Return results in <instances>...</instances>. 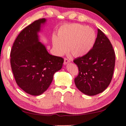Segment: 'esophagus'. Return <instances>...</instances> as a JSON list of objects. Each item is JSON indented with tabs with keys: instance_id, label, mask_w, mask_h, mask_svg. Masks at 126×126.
<instances>
[{
	"instance_id": "obj_1",
	"label": "esophagus",
	"mask_w": 126,
	"mask_h": 126,
	"mask_svg": "<svg viewBox=\"0 0 126 126\" xmlns=\"http://www.w3.org/2000/svg\"><path fill=\"white\" fill-rule=\"evenodd\" d=\"M70 62V61L69 60L67 59V58H65L64 59V63H64V65H66L67 63H69Z\"/></svg>"
}]
</instances>
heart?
Returning <instances> with one entry per match:
<instances>
[{
  "label": "heart",
  "instance_id": "obj_1",
  "mask_svg": "<svg viewBox=\"0 0 126 126\" xmlns=\"http://www.w3.org/2000/svg\"><path fill=\"white\" fill-rule=\"evenodd\" d=\"M96 32L92 27L77 23L63 26L59 29L58 37L53 36L52 41L55 52L62 56L69 49L75 57L88 54L94 47Z\"/></svg>",
  "mask_w": 126,
  "mask_h": 126
}]
</instances>
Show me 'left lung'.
Listing matches in <instances>:
<instances>
[{
  "mask_svg": "<svg viewBox=\"0 0 126 126\" xmlns=\"http://www.w3.org/2000/svg\"><path fill=\"white\" fill-rule=\"evenodd\" d=\"M73 62L79 70L75 83L82 93L94 96L103 92L110 85L114 70L115 54L110 40L100 29L92 50Z\"/></svg>",
  "mask_w": 126,
  "mask_h": 126,
  "instance_id": "8db88e82",
  "label": "left lung"
}]
</instances>
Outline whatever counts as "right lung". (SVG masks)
Masks as SVG:
<instances>
[{
    "mask_svg": "<svg viewBox=\"0 0 126 126\" xmlns=\"http://www.w3.org/2000/svg\"><path fill=\"white\" fill-rule=\"evenodd\" d=\"M45 18L25 27L15 40L10 53V63L18 85L27 94H42L49 87L56 72L63 67V59L50 54L39 42V33Z\"/></svg>",
    "mask_w": 126,
    "mask_h": 126,
    "instance_id": "obj_1",
    "label": "right lung"
}]
</instances>
